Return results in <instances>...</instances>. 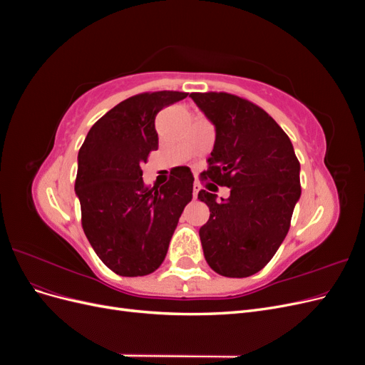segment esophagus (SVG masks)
<instances>
[{"label": "esophagus", "mask_w": 365, "mask_h": 365, "mask_svg": "<svg viewBox=\"0 0 365 365\" xmlns=\"http://www.w3.org/2000/svg\"><path fill=\"white\" fill-rule=\"evenodd\" d=\"M200 190H201L200 182H195V184H193V197L197 196V192H200Z\"/></svg>", "instance_id": "34e87169"}]
</instances>
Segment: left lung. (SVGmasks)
<instances>
[{
  "mask_svg": "<svg viewBox=\"0 0 365 365\" xmlns=\"http://www.w3.org/2000/svg\"><path fill=\"white\" fill-rule=\"evenodd\" d=\"M216 128L208 168L201 173L207 189L197 200L210 217L200 228L210 268L225 277H250L264 268L288 235L300 200V163L286 132L267 111L228 93H192ZM228 186V200L212 191Z\"/></svg>",
  "mask_w": 365,
  "mask_h": 365,
  "instance_id": "1",
  "label": "left lung"
}]
</instances>
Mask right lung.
Returning <instances> with one entry per match:
<instances>
[{"label":"right lung","instance_id":"1","mask_svg":"<svg viewBox=\"0 0 365 365\" xmlns=\"http://www.w3.org/2000/svg\"><path fill=\"white\" fill-rule=\"evenodd\" d=\"M185 97L155 91L126 98L96 121L77 155L74 190L85 236L98 259L123 277L160 268L182 210L192 201L189 168L175 169L161 187L146 185L141 170L158 149L157 114Z\"/></svg>","mask_w":365,"mask_h":365}]
</instances>
